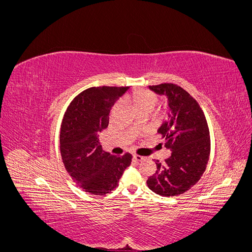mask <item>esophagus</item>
Wrapping results in <instances>:
<instances>
[{"label":"esophagus","instance_id":"obj_1","mask_svg":"<svg viewBox=\"0 0 252 252\" xmlns=\"http://www.w3.org/2000/svg\"><path fill=\"white\" fill-rule=\"evenodd\" d=\"M145 158L144 157H141V156H138V155H134L133 157H132V159L134 162H136V163H139V162H141V161H143Z\"/></svg>","mask_w":252,"mask_h":252}]
</instances>
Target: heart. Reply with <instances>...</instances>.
<instances>
[{
	"instance_id": "b5f03b06",
	"label": "heart",
	"mask_w": 252,
	"mask_h": 252,
	"mask_svg": "<svg viewBox=\"0 0 252 252\" xmlns=\"http://www.w3.org/2000/svg\"><path fill=\"white\" fill-rule=\"evenodd\" d=\"M128 98L133 107L140 113H149L158 104V96L155 93L146 89L133 91ZM114 110H116V108L113 109V111Z\"/></svg>"
}]
</instances>
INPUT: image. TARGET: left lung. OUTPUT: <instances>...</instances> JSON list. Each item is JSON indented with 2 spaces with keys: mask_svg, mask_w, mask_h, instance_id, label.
<instances>
[{
  "mask_svg": "<svg viewBox=\"0 0 252 252\" xmlns=\"http://www.w3.org/2000/svg\"><path fill=\"white\" fill-rule=\"evenodd\" d=\"M158 94L168 97L169 118L158 128L171 156L165 163L156 162L157 170L147 180V186L157 194L174 196L195 185L207 166L210 135L205 114L185 89L172 83L152 85Z\"/></svg>",
  "mask_w": 252,
  "mask_h": 252,
  "instance_id": "8db88e82",
  "label": "left lung"
}]
</instances>
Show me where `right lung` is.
<instances>
[{
	"mask_svg": "<svg viewBox=\"0 0 252 252\" xmlns=\"http://www.w3.org/2000/svg\"><path fill=\"white\" fill-rule=\"evenodd\" d=\"M129 87H90L75 96L64 114L60 131V150L65 169L82 190L105 195L118 186L131 155L105 152L98 132L109 124L114 103Z\"/></svg>",
	"mask_w": 252,
	"mask_h": 252,
	"instance_id": "add662e5",
	"label": "right lung"
}]
</instances>
